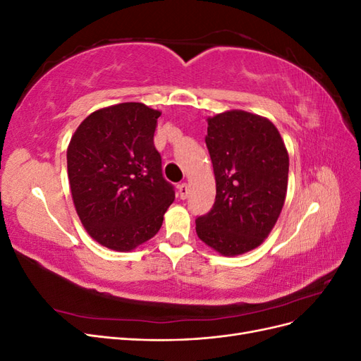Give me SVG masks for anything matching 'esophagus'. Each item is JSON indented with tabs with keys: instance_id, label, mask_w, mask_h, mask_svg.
I'll return each instance as SVG.
<instances>
[{
	"instance_id": "1",
	"label": "esophagus",
	"mask_w": 361,
	"mask_h": 361,
	"mask_svg": "<svg viewBox=\"0 0 361 361\" xmlns=\"http://www.w3.org/2000/svg\"><path fill=\"white\" fill-rule=\"evenodd\" d=\"M179 191H178V194H179V197L182 199V200H185L188 197V194H190V188H188V185L187 183H182V185H179V188H178Z\"/></svg>"
}]
</instances>
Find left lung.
<instances>
[{"instance_id": "1", "label": "left lung", "mask_w": 361, "mask_h": 361, "mask_svg": "<svg viewBox=\"0 0 361 361\" xmlns=\"http://www.w3.org/2000/svg\"><path fill=\"white\" fill-rule=\"evenodd\" d=\"M216 195L195 220L202 241L223 256L259 247L276 226L288 191L289 155L268 118L232 110L207 118Z\"/></svg>"}]
</instances>
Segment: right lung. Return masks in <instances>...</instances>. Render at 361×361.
<instances>
[{
	"mask_svg": "<svg viewBox=\"0 0 361 361\" xmlns=\"http://www.w3.org/2000/svg\"><path fill=\"white\" fill-rule=\"evenodd\" d=\"M161 111L140 102L101 108L75 130L68 176L76 214L101 245L130 251L154 238L174 200L154 134Z\"/></svg>",
	"mask_w": 361,
	"mask_h": 361,
	"instance_id": "obj_1",
	"label": "right lung"
}]
</instances>
